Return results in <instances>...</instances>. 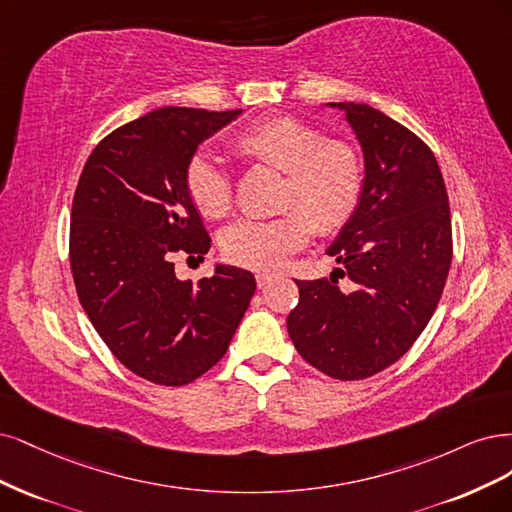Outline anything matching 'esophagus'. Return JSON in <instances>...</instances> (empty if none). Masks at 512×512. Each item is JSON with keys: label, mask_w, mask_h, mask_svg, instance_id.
Instances as JSON below:
<instances>
[{"label": "esophagus", "mask_w": 512, "mask_h": 512, "mask_svg": "<svg viewBox=\"0 0 512 512\" xmlns=\"http://www.w3.org/2000/svg\"><path fill=\"white\" fill-rule=\"evenodd\" d=\"M255 278H257V287H259V289H263V287L272 283V278H274V276H272V274H268V272H261V274H257Z\"/></svg>", "instance_id": "1"}]
</instances>
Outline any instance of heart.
<instances>
[{
    "mask_svg": "<svg viewBox=\"0 0 512 512\" xmlns=\"http://www.w3.org/2000/svg\"><path fill=\"white\" fill-rule=\"evenodd\" d=\"M234 151L287 172L283 206L300 208L276 219H242L223 234V253L251 270H276L300 251L310 232L336 234L351 219L364 185V166L355 146L323 140L321 131L295 117L253 123L232 142ZM185 183L195 208L208 219H221L232 208V180L217 159H191Z\"/></svg>",
    "mask_w": 512,
    "mask_h": 512,
    "instance_id": "obj_1",
    "label": "heart"
}]
</instances>
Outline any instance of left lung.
I'll return each instance as SVG.
<instances>
[{
    "label": "left lung",
    "instance_id": "obj_1",
    "mask_svg": "<svg viewBox=\"0 0 512 512\" xmlns=\"http://www.w3.org/2000/svg\"><path fill=\"white\" fill-rule=\"evenodd\" d=\"M344 114L364 155V185L327 255L356 287L295 280L287 317L298 353L323 374L359 381L395 364L430 323L453 257L447 187L434 153L368 104H325Z\"/></svg>",
    "mask_w": 512,
    "mask_h": 512
}]
</instances>
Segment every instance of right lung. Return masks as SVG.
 Instances as JSON below:
<instances>
[{"label":"right lung","mask_w":512,"mask_h":512,"mask_svg":"<svg viewBox=\"0 0 512 512\" xmlns=\"http://www.w3.org/2000/svg\"><path fill=\"white\" fill-rule=\"evenodd\" d=\"M242 110L168 106L114 129L93 148L72 204L70 263L78 300L125 368L178 387L225 355L255 276L214 263L193 285L174 253L204 261L210 238L185 174L197 148Z\"/></svg>","instance_id":"obj_1"}]
</instances>
